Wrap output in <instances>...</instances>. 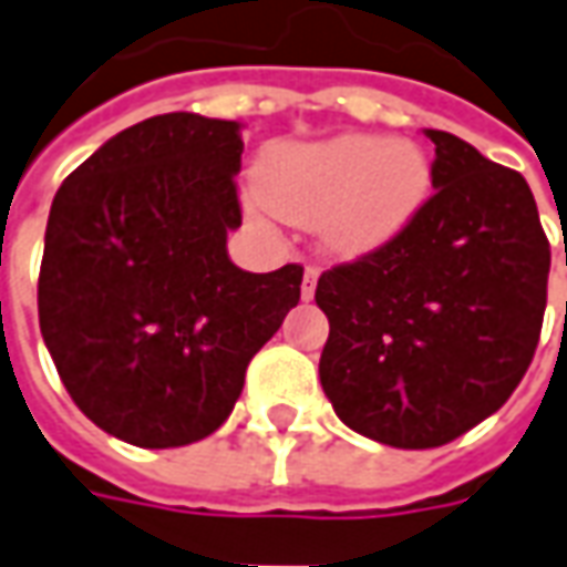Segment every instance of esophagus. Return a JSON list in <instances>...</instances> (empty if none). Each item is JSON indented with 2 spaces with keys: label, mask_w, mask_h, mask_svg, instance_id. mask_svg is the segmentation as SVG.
<instances>
[{
  "label": "esophagus",
  "mask_w": 567,
  "mask_h": 567,
  "mask_svg": "<svg viewBox=\"0 0 567 567\" xmlns=\"http://www.w3.org/2000/svg\"><path fill=\"white\" fill-rule=\"evenodd\" d=\"M316 282H319V270H316V267H307V272H303V285H300V297H303V300H312V295H316Z\"/></svg>",
  "instance_id": "obj_1"
}]
</instances>
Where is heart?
Returning a JSON list of instances; mask_svg holds the SVG:
<instances>
[{"instance_id":"obj_1","label":"heart","mask_w":567,"mask_h":567,"mask_svg":"<svg viewBox=\"0 0 567 567\" xmlns=\"http://www.w3.org/2000/svg\"><path fill=\"white\" fill-rule=\"evenodd\" d=\"M433 172L411 141L340 134L322 144L282 146L260 172V193L288 224H319L338 255H365L417 217Z\"/></svg>"}]
</instances>
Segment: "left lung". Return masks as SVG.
Instances as JSON below:
<instances>
[{
    "label": "left lung",
    "instance_id": "1",
    "mask_svg": "<svg viewBox=\"0 0 567 567\" xmlns=\"http://www.w3.org/2000/svg\"><path fill=\"white\" fill-rule=\"evenodd\" d=\"M433 196L393 243L319 276L324 395L355 433L439 449L504 405L532 365L549 243L525 177L426 128Z\"/></svg>",
    "mask_w": 567,
    "mask_h": 567
}]
</instances>
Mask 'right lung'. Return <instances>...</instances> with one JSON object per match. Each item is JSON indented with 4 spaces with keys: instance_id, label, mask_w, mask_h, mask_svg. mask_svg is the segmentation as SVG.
I'll list each match as a JSON object with an SVG mask.
<instances>
[{
    "instance_id": "right-lung-1",
    "label": "right lung",
    "mask_w": 567,
    "mask_h": 567,
    "mask_svg": "<svg viewBox=\"0 0 567 567\" xmlns=\"http://www.w3.org/2000/svg\"><path fill=\"white\" fill-rule=\"evenodd\" d=\"M239 168V122L165 113L110 137L51 202L39 328L79 411L128 445L215 433L300 300V264L229 260Z\"/></svg>"
}]
</instances>
